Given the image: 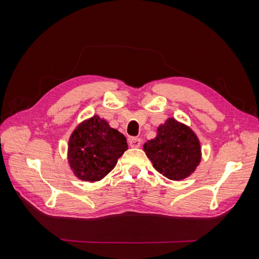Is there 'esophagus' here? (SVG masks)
Segmentation results:
<instances>
[{"label": "esophagus", "mask_w": 259, "mask_h": 259, "mask_svg": "<svg viewBox=\"0 0 259 259\" xmlns=\"http://www.w3.org/2000/svg\"><path fill=\"white\" fill-rule=\"evenodd\" d=\"M128 144L132 148H138V147H140V145H142V139L137 138V137H132L130 139Z\"/></svg>", "instance_id": "esophagus-1"}]
</instances>
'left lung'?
Listing matches in <instances>:
<instances>
[{
    "instance_id": "left-lung-1",
    "label": "left lung",
    "mask_w": 259,
    "mask_h": 259,
    "mask_svg": "<svg viewBox=\"0 0 259 259\" xmlns=\"http://www.w3.org/2000/svg\"><path fill=\"white\" fill-rule=\"evenodd\" d=\"M144 150L153 167L171 180H182L189 176L201 160L197 135L175 119H168L160 125L156 137L148 140Z\"/></svg>"
}]
</instances>
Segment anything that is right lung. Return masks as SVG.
<instances>
[{
    "mask_svg": "<svg viewBox=\"0 0 259 259\" xmlns=\"http://www.w3.org/2000/svg\"><path fill=\"white\" fill-rule=\"evenodd\" d=\"M125 150L127 143L124 135L98 115H94L72 133L68 160L76 177L93 183L110 173Z\"/></svg>",
    "mask_w": 259,
    "mask_h": 259,
    "instance_id": "obj_1",
    "label": "right lung"
}]
</instances>
